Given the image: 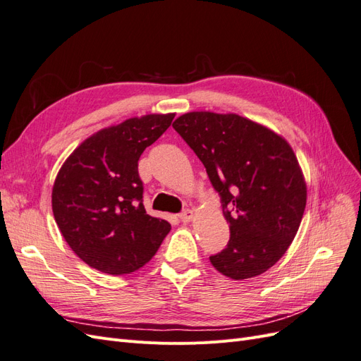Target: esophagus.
Listing matches in <instances>:
<instances>
[{
    "mask_svg": "<svg viewBox=\"0 0 361 361\" xmlns=\"http://www.w3.org/2000/svg\"><path fill=\"white\" fill-rule=\"evenodd\" d=\"M192 216H194V214H192V211H191V209H185V211L179 215V218H180V221H182V223H190V221L192 220Z\"/></svg>",
    "mask_w": 361,
    "mask_h": 361,
    "instance_id": "34e87169",
    "label": "esophagus"
}]
</instances>
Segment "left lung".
<instances>
[{"mask_svg":"<svg viewBox=\"0 0 361 361\" xmlns=\"http://www.w3.org/2000/svg\"><path fill=\"white\" fill-rule=\"evenodd\" d=\"M173 128L203 162L231 227L211 264L233 280L260 276L286 253L305 209L307 188L292 147L238 114L192 111Z\"/></svg>","mask_w":361,"mask_h":361,"instance_id":"1","label":"left lung"}]
</instances>
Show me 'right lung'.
Segmentation results:
<instances>
[{
  "label": "right lung",
  "mask_w": 361,
  "mask_h": 361,
  "mask_svg": "<svg viewBox=\"0 0 361 361\" xmlns=\"http://www.w3.org/2000/svg\"><path fill=\"white\" fill-rule=\"evenodd\" d=\"M174 114H146L101 129L64 161L52 187V212L64 241L87 265L130 274L155 256L170 223L143 204L138 159Z\"/></svg>",
  "instance_id": "obj_1"
}]
</instances>
